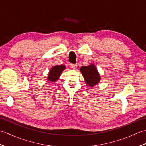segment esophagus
<instances>
[{
  "mask_svg": "<svg viewBox=\"0 0 146 146\" xmlns=\"http://www.w3.org/2000/svg\"><path fill=\"white\" fill-rule=\"evenodd\" d=\"M70 66H71V67L73 69H74V70H75L76 68H77V64H71Z\"/></svg>",
  "mask_w": 146,
  "mask_h": 146,
  "instance_id": "1",
  "label": "esophagus"
}]
</instances>
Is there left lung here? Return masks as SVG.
I'll return each mask as SVG.
<instances>
[{
    "instance_id": "obj_1",
    "label": "left lung",
    "mask_w": 146,
    "mask_h": 146,
    "mask_svg": "<svg viewBox=\"0 0 146 146\" xmlns=\"http://www.w3.org/2000/svg\"><path fill=\"white\" fill-rule=\"evenodd\" d=\"M80 70L88 86L93 87L100 82L101 80L100 73L94 64L92 63L86 66H83Z\"/></svg>"
}]
</instances>
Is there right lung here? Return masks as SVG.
<instances>
[{"instance_id":"add662e5","label":"right lung","mask_w":146,"mask_h":146,"mask_svg":"<svg viewBox=\"0 0 146 146\" xmlns=\"http://www.w3.org/2000/svg\"><path fill=\"white\" fill-rule=\"evenodd\" d=\"M66 66L63 64L56 65L52 66L48 74L47 80L49 82L55 83L60 79V77L63 71L65 70Z\"/></svg>"}]
</instances>
